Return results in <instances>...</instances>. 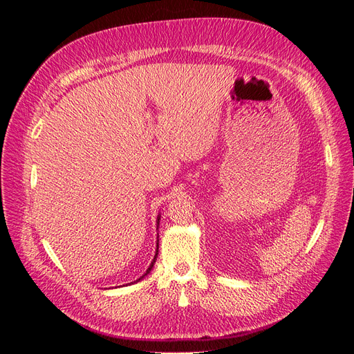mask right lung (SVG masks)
Wrapping results in <instances>:
<instances>
[{
  "instance_id": "right-lung-1",
  "label": "right lung",
  "mask_w": 354,
  "mask_h": 354,
  "mask_svg": "<svg viewBox=\"0 0 354 354\" xmlns=\"http://www.w3.org/2000/svg\"><path fill=\"white\" fill-rule=\"evenodd\" d=\"M159 220H160V214H159V216H158V220H156V229H158V226H159ZM156 238H158V236H156ZM158 248H159V239L156 241V251H155V257H153V260H152L151 266L147 267V270H146V273H145L143 276H140V277H138L137 281H134V283H136V282H140L145 276H147L149 273H151V270L153 269V264H155V261H156V257H158ZM131 283H133V282H131ZM128 285H130V283H128Z\"/></svg>"
}]
</instances>
